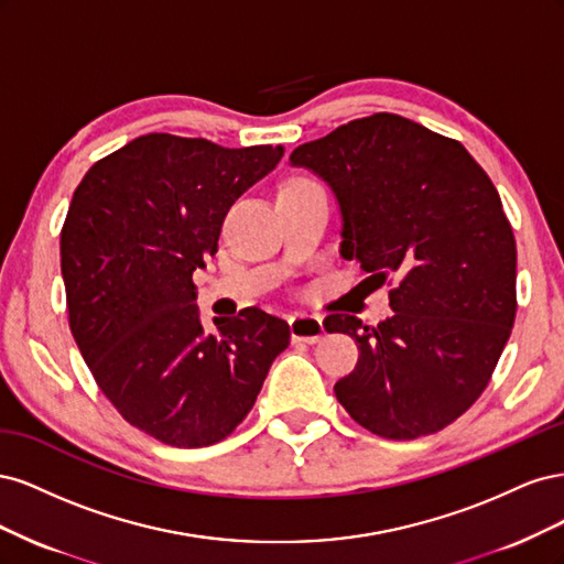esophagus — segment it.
<instances>
[{"mask_svg": "<svg viewBox=\"0 0 564 564\" xmlns=\"http://www.w3.org/2000/svg\"><path fill=\"white\" fill-rule=\"evenodd\" d=\"M289 327H292L294 344H317L324 336V324L315 315H292L289 317Z\"/></svg>", "mask_w": 564, "mask_h": 564, "instance_id": "obj_1", "label": "esophagus"}]
</instances>
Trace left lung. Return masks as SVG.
Instances as JSON below:
<instances>
[{
  "instance_id": "8db88e82",
  "label": "left lung",
  "mask_w": 564,
  "mask_h": 564,
  "mask_svg": "<svg viewBox=\"0 0 564 564\" xmlns=\"http://www.w3.org/2000/svg\"><path fill=\"white\" fill-rule=\"evenodd\" d=\"M289 162L332 187L340 256L392 284L379 327L324 319L360 350L336 400L386 440L442 431L482 395L516 322L518 251L497 187L458 141L390 112L340 124Z\"/></svg>"
}]
</instances>
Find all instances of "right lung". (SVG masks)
Returning <instances> with one entry per match:
<instances>
[{
	"mask_svg": "<svg viewBox=\"0 0 564 564\" xmlns=\"http://www.w3.org/2000/svg\"><path fill=\"white\" fill-rule=\"evenodd\" d=\"M282 155L148 133L98 160L73 195L61 272L77 348L117 412L164 445L228 437L292 338L259 308L207 332L193 282L235 199Z\"/></svg>",
	"mask_w": 564,
	"mask_h": 564,
	"instance_id": "obj_1",
	"label": "right lung"
}]
</instances>
